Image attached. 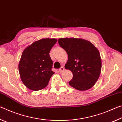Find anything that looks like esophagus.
<instances>
[{
	"mask_svg": "<svg viewBox=\"0 0 122 122\" xmlns=\"http://www.w3.org/2000/svg\"><path fill=\"white\" fill-rule=\"evenodd\" d=\"M64 70H65V68H64L63 67H61L59 69V71L60 72V73H62V72L64 71Z\"/></svg>",
	"mask_w": 122,
	"mask_h": 122,
	"instance_id": "esophagus-1",
	"label": "esophagus"
}]
</instances>
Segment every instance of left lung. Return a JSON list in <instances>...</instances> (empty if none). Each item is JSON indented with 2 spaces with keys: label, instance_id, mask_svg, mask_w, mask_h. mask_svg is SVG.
Returning <instances> with one entry per match:
<instances>
[{
  "label": "left lung",
  "instance_id": "1",
  "mask_svg": "<svg viewBox=\"0 0 122 122\" xmlns=\"http://www.w3.org/2000/svg\"><path fill=\"white\" fill-rule=\"evenodd\" d=\"M58 42L68 56L65 67L73 75L69 85L81 91L92 87L99 78L102 66L98 49L92 43L82 39L60 38Z\"/></svg>",
  "mask_w": 122,
  "mask_h": 122
}]
</instances>
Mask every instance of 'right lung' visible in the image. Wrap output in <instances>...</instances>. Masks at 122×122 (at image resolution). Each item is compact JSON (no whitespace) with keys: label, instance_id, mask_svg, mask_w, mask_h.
<instances>
[{"label":"right lung","instance_id":"add662e5","mask_svg":"<svg viewBox=\"0 0 122 122\" xmlns=\"http://www.w3.org/2000/svg\"><path fill=\"white\" fill-rule=\"evenodd\" d=\"M57 42L55 39H42L25 49L19 63L22 82L27 88L37 91L46 87L54 72L49 53Z\"/></svg>","mask_w":122,"mask_h":122}]
</instances>
